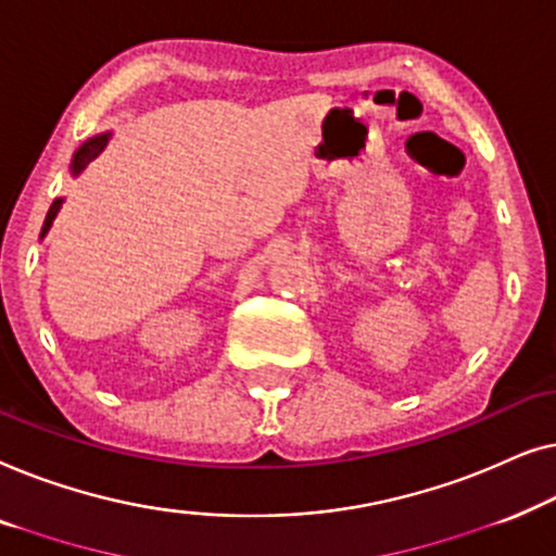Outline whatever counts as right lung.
Segmentation results:
<instances>
[{"label": "right lung", "instance_id": "1", "mask_svg": "<svg viewBox=\"0 0 556 556\" xmlns=\"http://www.w3.org/2000/svg\"><path fill=\"white\" fill-rule=\"evenodd\" d=\"M108 140H111V132H100V136L85 140V143H83L80 148H77L75 155H73V163H70V170H73V176L80 174V170H83L85 166H88V163H90L92 159H98L100 151H103V148L108 146ZM60 206H62V199H54L50 211H47V216H45V226H42L40 237H45V233L50 231V226H52V222H54V216H58Z\"/></svg>", "mask_w": 556, "mask_h": 556}]
</instances>
